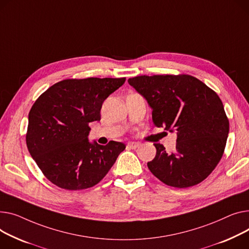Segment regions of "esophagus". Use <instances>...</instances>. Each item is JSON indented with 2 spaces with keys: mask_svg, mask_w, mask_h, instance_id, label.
<instances>
[{
  "mask_svg": "<svg viewBox=\"0 0 249 249\" xmlns=\"http://www.w3.org/2000/svg\"><path fill=\"white\" fill-rule=\"evenodd\" d=\"M139 145H140V143H138V142H129L127 144V147L130 149H136L139 147Z\"/></svg>",
  "mask_w": 249,
  "mask_h": 249,
  "instance_id": "34e87169",
  "label": "esophagus"
}]
</instances>
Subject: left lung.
<instances>
[{
  "mask_svg": "<svg viewBox=\"0 0 249 249\" xmlns=\"http://www.w3.org/2000/svg\"><path fill=\"white\" fill-rule=\"evenodd\" d=\"M129 84L151 107L156 127L176 132V149L155 143L148 168L163 183L186 188L203 181L220 161L229 122L218 95L190 75L130 78Z\"/></svg>",
  "mask_w": 249,
  "mask_h": 249,
  "instance_id": "8db88e82",
  "label": "left lung"
}]
</instances>
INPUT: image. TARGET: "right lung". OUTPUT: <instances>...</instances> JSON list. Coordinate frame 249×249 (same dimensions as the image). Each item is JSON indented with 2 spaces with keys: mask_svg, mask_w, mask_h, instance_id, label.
<instances>
[{
  "mask_svg": "<svg viewBox=\"0 0 249 249\" xmlns=\"http://www.w3.org/2000/svg\"><path fill=\"white\" fill-rule=\"evenodd\" d=\"M125 78L68 79L45 91L32 106L26 135L28 150L53 184L81 190L99 183L126 148L89 141V123L100 121L101 107Z\"/></svg>",
  "mask_w": 249,
  "mask_h": 249,
  "instance_id": "add662e5",
  "label": "right lung"
}]
</instances>
